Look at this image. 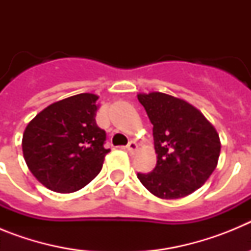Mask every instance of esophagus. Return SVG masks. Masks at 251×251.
I'll use <instances>...</instances> for the list:
<instances>
[{
  "label": "esophagus",
  "instance_id": "1",
  "mask_svg": "<svg viewBox=\"0 0 251 251\" xmlns=\"http://www.w3.org/2000/svg\"><path fill=\"white\" fill-rule=\"evenodd\" d=\"M126 148H127V151L130 153V154H134V153L137 152V150H138V145H137L134 141H130Z\"/></svg>",
  "mask_w": 251,
  "mask_h": 251
}]
</instances>
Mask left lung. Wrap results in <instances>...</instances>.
I'll use <instances>...</instances> for the list:
<instances>
[{
  "label": "left lung",
  "instance_id": "1",
  "mask_svg": "<svg viewBox=\"0 0 251 251\" xmlns=\"http://www.w3.org/2000/svg\"><path fill=\"white\" fill-rule=\"evenodd\" d=\"M153 124L157 165L137 174L142 185L159 199H181L211 176L220 156L219 134L202 113L187 101L165 93L138 94Z\"/></svg>",
  "mask_w": 251,
  "mask_h": 251
}]
</instances>
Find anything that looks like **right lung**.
Here are the masks:
<instances>
[{"label": "right lung", "instance_id": "add662e5", "mask_svg": "<svg viewBox=\"0 0 251 251\" xmlns=\"http://www.w3.org/2000/svg\"><path fill=\"white\" fill-rule=\"evenodd\" d=\"M98 95H73L52 103L27 124L22 152L28 170L60 194L83 188L103 167L106 134L95 122Z\"/></svg>", "mask_w": 251, "mask_h": 251}]
</instances>
